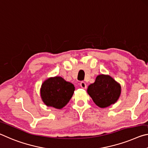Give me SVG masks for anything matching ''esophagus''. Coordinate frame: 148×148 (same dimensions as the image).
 Returning <instances> with one entry per match:
<instances>
[{
    "instance_id": "1",
    "label": "esophagus",
    "mask_w": 148,
    "mask_h": 148,
    "mask_svg": "<svg viewBox=\"0 0 148 148\" xmlns=\"http://www.w3.org/2000/svg\"><path fill=\"white\" fill-rule=\"evenodd\" d=\"M80 86H81L82 88H84V89L86 88V84L85 83V82L84 81L81 82V83H80Z\"/></svg>"
}]
</instances>
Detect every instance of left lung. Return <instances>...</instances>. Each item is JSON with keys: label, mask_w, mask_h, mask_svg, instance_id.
Segmentation results:
<instances>
[{"label": "left lung", "mask_w": 148, "mask_h": 148, "mask_svg": "<svg viewBox=\"0 0 148 148\" xmlns=\"http://www.w3.org/2000/svg\"><path fill=\"white\" fill-rule=\"evenodd\" d=\"M121 92L120 84L108 75H99L87 89L94 102L101 108L114 104L119 98Z\"/></svg>", "instance_id": "left-lung-1"}]
</instances>
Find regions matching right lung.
Segmentation results:
<instances>
[{
    "label": "right lung",
    "mask_w": 148,
    "mask_h": 148,
    "mask_svg": "<svg viewBox=\"0 0 148 148\" xmlns=\"http://www.w3.org/2000/svg\"><path fill=\"white\" fill-rule=\"evenodd\" d=\"M74 91L73 84L56 76L44 81L40 88V96L47 106L62 109L69 102Z\"/></svg>",
    "instance_id": "right-lung-1"
}]
</instances>
